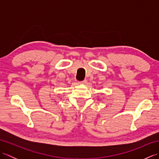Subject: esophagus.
<instances>
[{"mask_svg":"<svg viewBox=\"0 0 159 159\" xmlns=\"http://www.w3.org/2000/svg\"><path fill=\"white\" fill-rule=\"evenodd\" d=\"M87 80H82V81H79V84H82V85H85V84L87 83Z\"/></svg>","mask_w":159,"mask_h":159,"instance_id":"obj_1","label":"esophagus"}]
</instances>
